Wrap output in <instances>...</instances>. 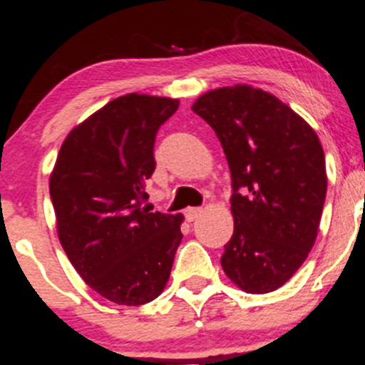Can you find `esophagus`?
<instances>
[{
	"instance_id": "esophagus-1",
	"label": "esophagus",
	"mask_w": 365,
	"mask_h": 365,
	"mask_svg": "<svg viewBox=\"0 0 365 365\" xmlns=\"http://www.w3.org/2000/svg\"><path fill=\"white\" fill-rule=\"evenodd\" d=\"M201 212H203L201 208H187L185 210V219L189 220V222H192V220H196L197 217L201 215Z\"/></svg>"
}]
</instances>
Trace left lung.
I'll use <instances>...</instances> for the list:
<instances>
[{
	"label": "left lung",
	"mask_w": 365,
	"mask_h": 365,
	"mask_svg": "<svg viewBox=\"0 0 365 365\" xmlns=\"http://www.w3.org/2000/svg\"><path fill=\"white\" fill-rule=\"evenodd\" d=\"M192 111L215 130L231 171L235 231L224 274L247 293L281 288L318 237L327 196L325 153L311 125L249 84L201 95Z\"/></svg>",
	"instance_id": "1"
}]
</instances>
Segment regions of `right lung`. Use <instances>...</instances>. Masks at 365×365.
<instances>
[{"label":"right lung","mask_w":365,"mask_h":365,"mask_svg":"<svg viewBox=\"0 0 365 365\" xmlns=\"http://www.w3.org/2000/svg\"><path fill=\"white\" fill-rule=\"evenodd\" d=\"M176 98L128 93L70 130L49 178L58 238L77 274L118 305L164 292L182 242V213L148 212L153 145Z\"/></svg>","instance_id":"right-lung-1"}]
</instances>
